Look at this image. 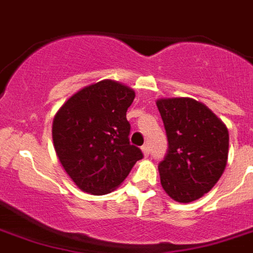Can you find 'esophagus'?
Segmentation results:
<instances>
[{
	"instance_id": "34e87169",
	"label": "esophagus",
	"mask_w": 253,
	"mask_h": 253,
	"mask_svg": "<svg viewBox=\"0 0 253 253\" xmlns=\"http://www.w3.org/2000/svg\"><path fill=\"white\" fill-rule=\"evenodd\" d=\"M142 152H143V155H144V158H147V156H148V155H150V147L147 146H143L142 147Z\"/></svg>"
}]
</instances>
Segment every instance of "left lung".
Here are the masks:
<instances>
[{"label":"left lung","instance_id":"left-lung-1","mask_svg":"<svg viewBox=\"0 0 253 253\" xmlns=\"http://www.w3.org/2000/svg\"><path fill=\"white\" fill-rule=\"evenodd\" d=\"M168 138L159 164L160 182L172 200L189 204L211 190L228 158L226 125L200 101L189 97L156 101Z\"/></svg>","mask_w":253,"mask_h":253}]
</instances>
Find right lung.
<instances>
[{
    "instance_id": "1",
    "label": "right lung",
    "mask_w": 253,
    "mask_h": 253,
    "mask_svg": "<svg viewBox=\"0 0 253 253\" xmlns=\"http://www.w3.org/2000/svg\"><path fill=\"white\" fill-rule=\"evenodd\" d=\"M135 91L114 80L87 85L57 110L52 122L59 162L83 192L103 196L125 181L142 151L130 144L127 109Z\"/></svg>"
}]
</instances>
